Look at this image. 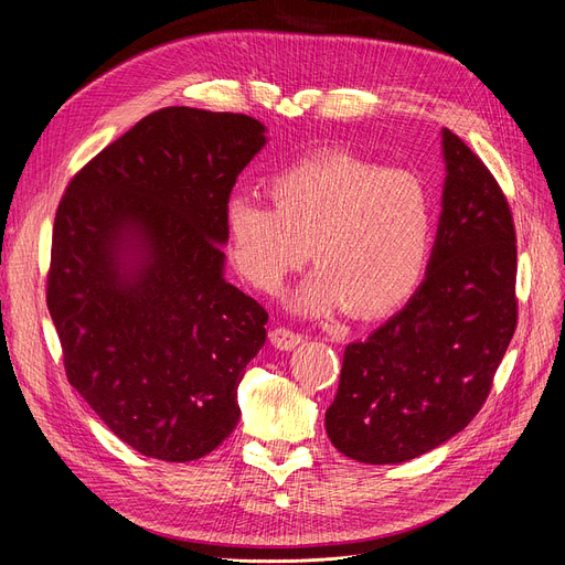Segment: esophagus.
I'll use <instances>...</instances> for the list:
<instances>
[{"mask_svg": "<svg viewBox=\"0 0 565 565\" xmlns=\"http://www.w3.org/2000/svg\"><path fill=\"white\" fill-rule=\"evenodd\" d=\"M305 341L302 334L292 332V330H286V328H275L270 332V343L277 348V350H292L295 345H300Z\"/></svg>", "mask_w": 565, "mask_h": 565, "instance_id": "obj_1", "label": "esophagus"}]
</instances>
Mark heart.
<instances>
[{
  "label": "heart",
  "mask_w": 565,
  "mask_h": 565,
  "mask_svg": "<svg viewBox=\"0 0 565 565\" xmlns=\"http://www.w3.org/2000/svg\"><path fill=\"white\" fill-rule=\"evenodd\" d=\"M270 196L231 194L224 205L228 254L260 290H277L307 254L318 267L295 295L307 316L345 305L360 318L390 313L419 288L435 220L412 171L320 153L273 175Z\"/></svg>",
  "instance_id": "1"
}]
</instances>
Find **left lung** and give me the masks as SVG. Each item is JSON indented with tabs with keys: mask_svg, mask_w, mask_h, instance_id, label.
Returning <instances> with one entry per match:
<instances>
[{
	"mask_svg": "<svg viewBox=\"0 0 565 565\" xmlns=\"http://www.w3.org/2000/svg\"><path fill=\"white\" fill-rule=\"evenodd\" d=\"M447 178L426 279L409 302L343 352L324 412L334 447L358 462L419 458L486 403L518 322L515 226L488 167L441 130Z\"/></svg>",
	"mask_w": 565,
	"mask_h": 565,
	"instance_id": "1",
	"label": "left lung"
}]
</instances>
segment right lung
I'll return each instance as SVG.
<instances>
[{"mask_svg": "<svg viewBox=\"0 0 565 565\" xmlns=\"http://www.w3.org/2000/svg\"><path fill=\"white\" fill-rule=\"evenodd\" d=\"M265 141L252 116L164 107L56 207L47 309L68 382L141 456L203 458L241 419L267 313L224 279V205Z\"/></svg>", "mask_w": 565, "mask_h": 565, "instance_id": "right-lung-1", "label": "right lung"}]
</instances>
